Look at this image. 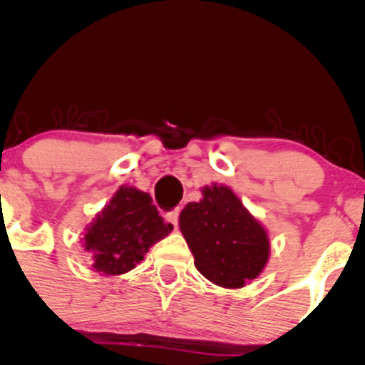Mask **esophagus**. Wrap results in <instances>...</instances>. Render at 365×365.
<instances>
[{"label": "esophagus", "mask_w": 365, "mask_h": 365, "mask_svg": "<svg viewBox=\"0 0 365 365\" xmlns=\"http://www.w3.org/2000/svg\"><path fill=\"white\" fill-rule=\"evenodd\" d=\"M178 216H180V209H173V211L166 212L165 220L168 221V223L173 226V228H177V226H178Z\"/></svg>", "instance_id": "obj_1"}]
</instances>
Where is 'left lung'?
<instances>
[{
  "label": "left lung",
  "instance_id": "left-lung-1",
  "mask_svg": "<svg viewBox=\"0 0 365 365\" xmlns=\"http://www.w3.org/2000/svg\"><path fill=\"white\" fill-rule=\"evenodd\" d=\"M178 223L195 267L220 287L242 288L261 274L269 259L266 230L230 187H204L202 199L188 202Z\"/></svg>",
  "mask_w": 365,
  "mask_h": 365
}]
</instances>
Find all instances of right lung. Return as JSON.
Wrapping results in <instances>:
<instances>
[{
	"mask_svg": "<svg viewBox=\"0 0 365 365\" xmlns=\"http://www.w3.org/2000/svg\"><path fill=\"white\" fill-rule=\"evenodd\" d=\"M171 230L173 226L163 221L149 194L123 185L87 226L83 247L92 252L94 271L123 274Z\"/></svg>",
	"mask_w": 365,
	"mask_h": 365,
	"instance_id": "add662e5",
	"label": "right lung"
}]
</instances>
